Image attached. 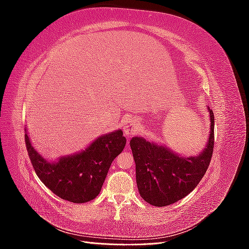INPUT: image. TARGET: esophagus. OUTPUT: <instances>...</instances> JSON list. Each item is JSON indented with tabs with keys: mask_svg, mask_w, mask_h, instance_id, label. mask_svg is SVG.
<instances>
[{
	"mask_svg": "<svg viewBox=\"0 0 249 249\" xmlns=\"http://www.w3.org/2000/svg\"><path fill=\"white\" fill-rule=\"evenodd\" d=\"M138 130V124L135 119H129L126 120L124 125V132L126 135V136H131L135 132H137Z\"/></svg>",
	"mask_w": 249,
	"mask_h": 249,
	"instance_id": "esophagus-1",
	"label": "esophagus"
}]
</instances>
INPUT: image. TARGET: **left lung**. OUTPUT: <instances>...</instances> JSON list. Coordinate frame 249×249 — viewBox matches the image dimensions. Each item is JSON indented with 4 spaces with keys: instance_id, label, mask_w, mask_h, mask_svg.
<instances>
[{
    "instance_id": "8db88e82",
    "label": "left lung",
    "mask_w": 249,
    "mask_h": 249,
    "mask_svg": "<svg viewBox=\"0 0 249 249\" xmlns=\"http://www.w3.org/2000/svg\"><path fill=\"white\" fill-rule=\"evenodd\" d=\"M210 118L208 144L197 157H180L141 137L132 138L130 145L136 163V182L141 197L146 202L156 207L171 205L187 196L198 185L208 170L214 149L212 110Z\"/></svg>"
}]
</instances>
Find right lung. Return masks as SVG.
<instances>
[{
	"label": "right lung",
	"instance_id": "add662e5",
	"mask_svg": "<svg viewBox=\"0 0 249 249\" xmlns=\"http://www.w3.org/2000/svg\"><path fill=\"white\" fill-rule=\"evenodd\" d=\"M26 147L37 177L62 199L76 203L87 202L101 192L112 161L123 152L125 138L118 130L104 135L80 154L49 162L37 154L25 135Z\"/></svg>",
	"mask_w": 249,
	"mask_h": 249
}]
</instances>
